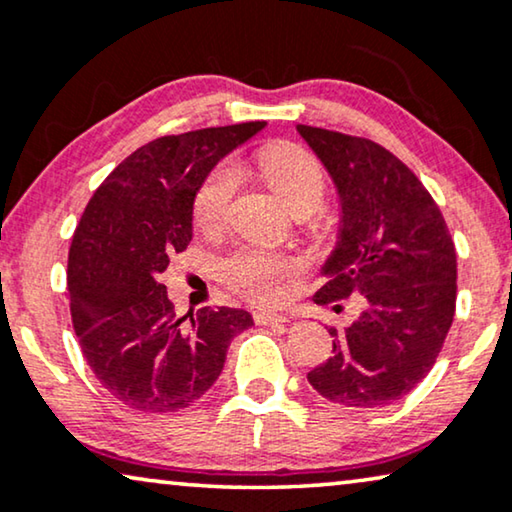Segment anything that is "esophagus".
I'll list each match as a JSON object with an SVG mask.
<instances>
[{
	"label": "esophagus",
	"instance_id": "obj_1",
	"mask_svg": "<svg viewBox=\"0 0 512 512\" xmlns=\"http://www.w3.org/2000/svg\"><path fill=\"white\" fill-rule=\"evenodd\" d=\"M255 322L257 325H266V327H278V325H285V322H290V318H287V315H280V313L257 311Z\"/></svg>",
	"mask_w": 512,
	"mask_h": 512
}]
</instances>
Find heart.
Listing matches in <instances>:
<instances>
[{
	"label": "heart",
	"mask_w": 512,
	"mask_h": 512,
	"mask_svg": "<svg viewBox=\"0 0 512 512\" xmlns=\"http://www.w3.org/2000/svg\"><path fill=\"white\" fill-rule=\"evenodd\" d=\"M257 169L292 213L315 211L325 199V176L306 150L285 143L269 146L257 155ZM239 185V164L234 160L220 162L199 185L192 206L194 222L201 229L220 227ZM297 269L292 259L257 246H243L222 262V278L255 304H276L283 297V280Z\"/></svg>",
	"instance_id": "1"
}]
</instances>
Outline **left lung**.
Listing matches in <instances>:
<instances>
[{
    "label": "left lung",
    "instance_id": "8db88e82",
    "mask_svg": "<svg viewBox=\"0 0 512 512\" xmlns=\"http://www.w3.org/2000/svg\"><path fill=\"white\" fill-rule=\"evenodd\" d=\"M334 181L341 218L322 266L318 304L359 294L362 313L331 327L334 355L308 373L327 401L380 408L434 366L455 318L457 255L441 208L417 176L378 143L297 125Z\"/></svg>",
    "mask_w": 512,
    "mask_h": 512
}]
</instances>
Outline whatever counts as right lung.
Returning a JSON list of instances; mask_svg holds the SVG:
<instances>
[{"label": "right lung", "mask_w": 512, "mask_h": 512, "mask_svg": "<svg viewBox=\"0 0 512 512\" xmlns=\"http://www.w3.org/2000/svg\"><path fill=\"white\" fill-rule=\"evenodd\" d=\"M264 127L241 122L150 141L85 206L67 264L71 320L92 373L129 408L192 406L218 380L232 338L253 327L248 311L225 306L178 318L160 273L192 241L199 185Z\"/></svg>", "instance_id": "obj_1"}]
</instances>
